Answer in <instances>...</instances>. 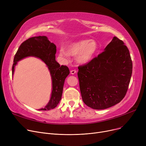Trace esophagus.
I'll return each mask as SVG.
<instances>
[{"label": "esophagus", "mask_w": 146, "mask_h": 146, "mask_svg": "<svg viewBox=\"0 0 146 146\" xmlns=\"http://www.w3.org/2000/svg\"><path fill=\"white\" fill-rule=\"evenodd\" d=\"M70 73H71L72 74H74L76 73V70H72L70 71Z\"/></svg>", "instance_id": "esophagus-1"}]
</instances>
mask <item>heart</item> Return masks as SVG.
<instances>
[{"instance_id":"obj_1","label":"heart","mask_w":146,"mask_h":146,"mask_svg":"<svg viewBox=\"0 0 146 146\" xmlns=\"http://www.w3.org/2000/svg\"><path fill=\"white\" fill-rule=\"evenodd\" d=\"M99 45L94 40H84L72 43L67 47V51L60 50V55L68 57L69 55L77 56L76 61L80 64H86L92 59L99 51Z\"/></svg>"}]
</instances>
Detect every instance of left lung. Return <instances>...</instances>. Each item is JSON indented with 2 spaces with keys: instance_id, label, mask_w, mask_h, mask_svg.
<instances>
[{
  "instance_id": "obj_1",
  "label": "left lung",
  "mask_w": 146,
  "mask_h": 146,
  "mask_svg": "<svg viewBox=\"0 0 146 146\" xmlns=\"http://www.w3.org/2000/svg\"><path fill=\"white\" fill-rule=\"evenodd\" d=\"M83 102L95 110L108 108L125 97L131 80L133 63L124 42L117 36L105 51L78 67Z\"/></svg>"
}]
</instances>
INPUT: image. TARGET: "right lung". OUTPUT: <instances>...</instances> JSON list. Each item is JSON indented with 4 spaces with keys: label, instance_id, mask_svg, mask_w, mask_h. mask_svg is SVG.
Segmentation results:
<instances>
[{
    "label": "right lung",
    "instance_id": "1",
    "mask_svg": "<svg viewBox=\"0 0 146 146\" xmlns=\"http://www.w3.org/2000/svg\"><path fill=\"white\" fill-rule=\"evenodd\" d=\"M56 45L51 42L47 36H37L29 38L23 42L14 57L12 74L18 61L28 56L40 58L48 67L52 83L51 97L45 108L40 111H48L57 106L62 96L65 79L70 73L67 66H60L56 61Z\"/></svg>",
    "mask_w": 146,
    "mask_h": 146
}]
</instances>
